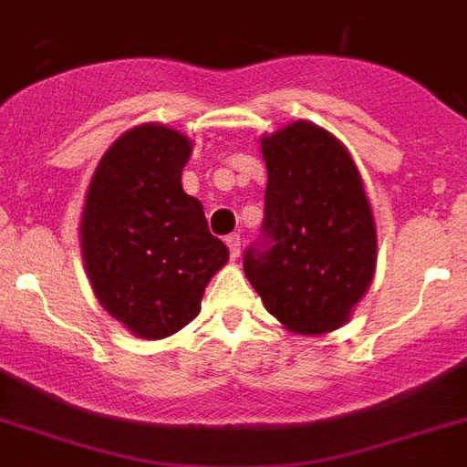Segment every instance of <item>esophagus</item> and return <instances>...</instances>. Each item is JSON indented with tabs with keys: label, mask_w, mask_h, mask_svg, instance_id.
Returning a JSON list of instances; mask_svg holds the SVG:
<instances>
[{
	"label": "esophagus",
	"mask_w": 467,
	"mask_h": 467,
	"mask_svg": "<svg viewBox=\"0 0 467 467\" xmlns=\"http://www.w3.org/2000/svg\"><path fill=\"white\" fill-rule=\"evenodd\" d=\"M226 245H229V250H231V257L236 260V257L241 255V236H238V234H231V236H226Z\"/></svg>",
	"instance_id": "1"
}]
</instances>
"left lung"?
<instances>
[{"label": "left lung", "instance_id": "1", "mask_svg": "<svg viewBox=\"0 0 467 467\" xmlns=\"http://www.w3.org/2000/svg\"><path fill=\"white\" fill-rule=\"evenodd\" d=\"M267 191L260 241L243 269L262 303L296 334H325L368 291L377 231L356 161L315 123L262 138Z\"/></svg>", "mask_w": 467, "mask_h": 467}]
</instances>
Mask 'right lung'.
Here are the masks:
<instances>
[{
    "label": "right lung",
    "mask_w": 467,
    "mask_h": 467,
    "mask_svg": "<svg viewBox=\"0 0 467 467\" xmlns=\"http://www.w3.org/2000/svg\"><path fill=\"white\" fill-rule=\"evenodd\" d=\"M191 140L167 126L123 133L98 164L80 222L88 276L102 307L140 338L198 317L205 286L229 260L200 200L181 186Z\"/></svg>",
    "instance_id": "1"
}]
</instances>
